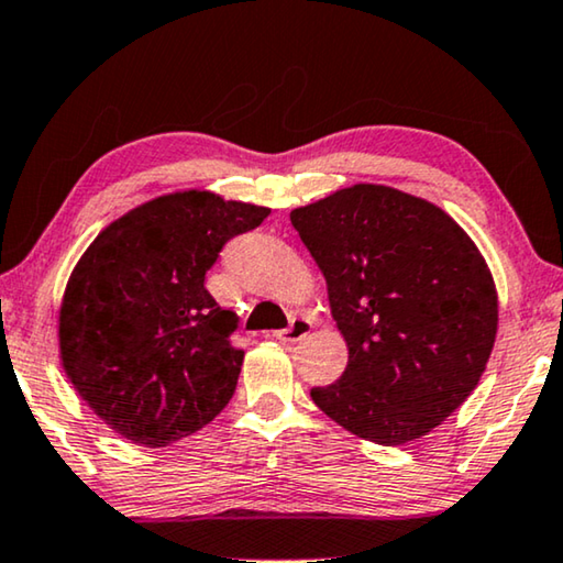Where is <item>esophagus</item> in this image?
<instances>
[{"mask_svg": "<svg viewBox=\"0 0 563 563\" xmlns=\"http://www.w3.org/2000/svg\"><path fill=\"white\" fill-rule=\"evenodd\" d=\"M309 332H311V322H309V319H307V317H294L287 330L274 332V336H276V340H279V342L291 344V342L305 340V336H307Z\"/></svg>", "mask_w": 563, "mask_h": 563, "instance_id": "esophagus-1", "label": "esophagus"}]
</instances>
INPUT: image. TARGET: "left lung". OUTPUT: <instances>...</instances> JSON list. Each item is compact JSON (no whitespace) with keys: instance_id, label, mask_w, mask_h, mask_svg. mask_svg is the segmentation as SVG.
Here are the masks:
<instances>
[{"instance_id":"left-lung-1","label":"left lung","mask_w":563,"mask_h":563,"mask_svg":"<svg viewBox=\"0 0 563 563\" xmlns=\"http://www.w3.org/2000/svg\"><path fill=\"white\" fill-rule=\"evenodd\" d=\"M319 272L347 367L311 400L377 445L428 435L468 400L498 332V294L473 239L435 203L354 184L289 213Z\"/></svg>"}]
</instances>
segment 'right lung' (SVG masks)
Here are the masks:
<instances>
[{"mask_svg": "<svg viewBox=\"0 0 563 563\" xmlns=\"http://www.w3.org/2000/svg\"><path fill=\"white\" fill-rule=\"evenodd\" d=\"M272 209L191 188L108 223L67 279L59 362L75 393L133 443L166 448L227 408L244 362L239 317L203 287L223 244Z\"/></svg>", "mask_w": 563, "mask_h": 563, "instance_id": "1", "label": "right lung"}]
</instances>
